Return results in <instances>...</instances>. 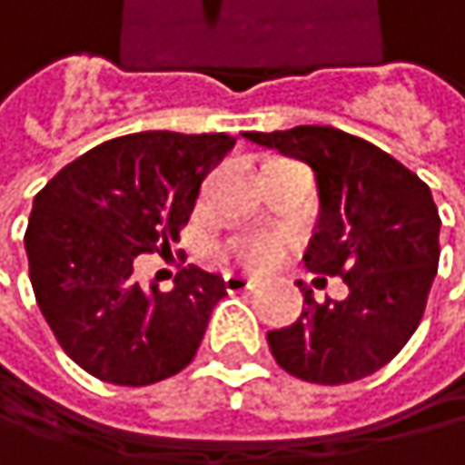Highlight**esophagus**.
<instances>
[{"instance_id": "1", "label": "esophagus", "mask_w": 465, "mask_h": 465, "mask_svg": "<svg viewBox=\"0 0 465 465\" xmlns=\"http://www.w3.org/2000/svg\"><path fill=\"white\" fill-rule=\"evenodd\" d=\"M224 287H227V293H243V290H254L257 287V276H249V273H224Z\"/></svg>"}]
</instances>
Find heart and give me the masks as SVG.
Listing matches in <instances>:
<instances>
[{
  "label": "heart",
  "mask_w": 465,
  "mask_h": 465,
  "mask_svg": "<svg viewBox=\"0 0 465 465\" xmlns=\"http://www.w3.org/2000/svg\"><path fill=\"white\" fill-rule=\"evenodd\" d=\"M279 249H282V241L273 235H249V238L238 241L235 254L249 265H265L279 254Z\"/></svg>",
  "instance_id": "1"
}]
</instances>
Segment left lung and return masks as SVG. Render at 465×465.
I'll use <instances>...</instances> for the list:
<instances>
[{
	"label": "left lung",
	"mask_w": 465,
	"mask_h": 465,
	"mask_svg": "<svg viewBox=\"0 0 465 465\" xmlns=\"http://www.w3.org/2000/svg\"><path fill=\"white\" fill-rule=\"evenodd\" d=\"M304 158L318 175L321 224L304 262L348 284L345 302H315L304 284L296 323L268 331L276 364L337 386L389 364L417 331L439 271V208L425 181L397 158L329 125L243 134Z\"/></svg>",
	"instance_id": "obj_1"
}]
</instances>
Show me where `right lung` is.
Returning <instances> with one entry per match:
<instances>
[{
    "label": "right lung",
    "mask_w": 465,
    "mask_h": 465,
    "mask_svg": "<svg viewBox=\"0 0 465 465\" xmlns=\"http://www.w3.org/2000/svg\"><path fill=\"white\" fill-rule=\"evenodd\" d=\"M232 144L227 134H128L37 192L24 235L35 299L60 348L98 381L147 386L197 356L224 279L189 265L163 293L136 282L134 260L178 241Z\"/></svg>",
    "instance_id": "right-lung-1"
}]
</instances>
